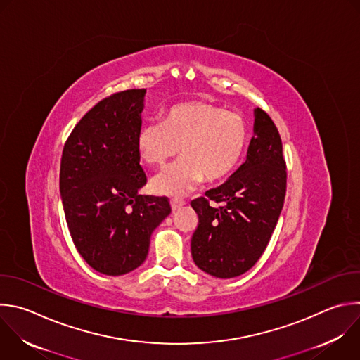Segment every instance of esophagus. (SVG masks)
Masks as SVG:
<instances>
[{
    "label": "esophagus",
    "instance_id": "obj_1",
    "mask_svg": "<svg viewBox=\"0 0 360 360\" xmlns=\"http://www.w3.org/2000/svg\"><path fill=\"white\" fill-rule=\"evenodd\" d=\"M181 206H184V200H181V199H171V207H172V212L178 210Z\"/></svg>",
    "mask_w": 360,
    "mask_h": 360
}]
</instances>
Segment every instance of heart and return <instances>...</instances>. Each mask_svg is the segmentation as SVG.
Masks as SVG:
<instances>
[{
	"label": "heart",
	"instance_id": "obj_1",
	"mask_svg": "<svg viewBox=\"0 0 360 360\" xmlns=\"http://www.w3.org/2000/svg\"><path fill=\"white\" fill-rule=\"evenodd\" d=\"M249 130L245 118L209 101H185L169 107L164 120L141 126L136 147L140 158L161 167L179 150L182 160L153 179L160 195L182 198L205 178L209 184L229 178L242 162Z\"/></svg>",
	"mask_w": 360,
	"mask_h": 360
}]
</instances>
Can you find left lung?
Masks as SVG:
<instances>
[{
	"label": "left lung",
	"instance_id": "1",
	"mask_svg": "<svg viewBox=\"0 0 360 360\" xmlns=\"http://www.w3.org/2000/svg\"><path fill=\"white\" fill-rule=\"evenodd\" d=\"M253 130L246 162L206 198L191 202L199 217L192 259L216 278L242 276L257 263L284 205L287 171L278 130L262 108L255 110ZM210 200L224 206L210 207Z\"/></svg>",
	"mask_w": 360,
	"mask_h": 360
}]
</instances>
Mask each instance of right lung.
<instances>
[{"instance_id": "right-lung-1", "label": "right lung", "mask_w": 360, "mask_h": 360, "mask_svg": "<svg viewBox=\"0 0 360 360\" xmlns=\"http://www.w3.org/2000/svg\"><path fill=\"white\" fill-rule=\"evenodd\" d=\"M146 89L114 93L89 110L62 154L59 189L72 240L96 271L123 276L148 255L167 198L140 195L147 184L136 147Z\"/></svg>"}]
</instances>
